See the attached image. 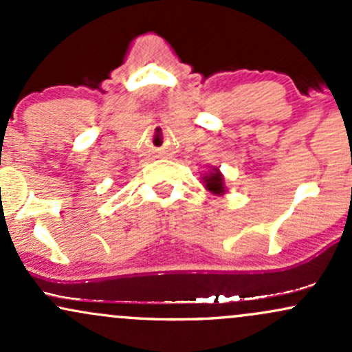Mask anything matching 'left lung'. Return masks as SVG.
I'll list each match as a JSON object with an SVG mask.
<instances>
[{
	"label": "left lung",
	"mask_w": 352,
	"mask_h": 352,
	"mask_svg": "<svg viewBox=\"0 0 352 352\" xmlns=\"http://www.w3.org/2000/svg\"><path fill=\"white\" fill-rule=\"evenodd\" d=\"M200 179H201V182H204L205 188H207L210 193H213V195L221 197V195H225V193H227L223 173L220 172V168H218V167H212L207 173H204Z\"/></svg>",
	"instance_id": "obj_1"
}]
</instances>
